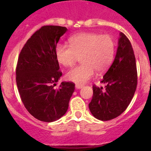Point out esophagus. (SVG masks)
<instances>
[{
	"mask_svg": "<svg viewBox=\"0 0 151 151\" xmlns=\"http://www.w3.org/2000/svg\"><path fill=\"white\" fill-rule=\"evenodd\" d=\"M82 87H83V85H78V84H76V89L82 88Z\"/></svg>",
	"mask_w": 151,
	"mask_h": 151,
	"instance_id": "1",
	"label": "esophagus"
}]
</instances>
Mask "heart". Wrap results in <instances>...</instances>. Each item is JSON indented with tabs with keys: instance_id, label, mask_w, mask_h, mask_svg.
I'll list each match as a JSON object with an SVG mask.
<instances>
[{
	"instance_id": "obj_1",
	"label": "heart",
	"mask_w": 151,
	"mask_h": 151,
	"mask_svg": "<svg viewBox=\"0 0 151 151\" xmlns=\"http://www.w3.org/2000/svg\"><path fill=\"white\" fill-rule=\"evenodd\" d=\"M115 42L109 35L80 33L69 38V46L58 44L55 47L56 60L64 66H73L81 56L82 64L69 69L66 79L83 85L97 73L107 70L113 60Z\"/></svg>"
}]
</instances>
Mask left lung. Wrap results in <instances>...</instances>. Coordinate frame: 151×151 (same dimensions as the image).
<instances>
[{
  "label": "left lung",
  "instance_id": "1",
  "mask_svg": "<svg viewBox=\"0 0 151 151\" xmlns=\"http://www.w3.org/2000/svg\"><path fill=\"white\" fill-rule=\"evenodd\" d=\"M101 82L105 84L104 88L93 85V97L88 106L96 119L107 121L116 118L126 110L138 83L134 50L122 32L119 34L115 59Z\"/></svg>",
  "mask_w": 151,
  "mask_h": 151
}]
</instances>
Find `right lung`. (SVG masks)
<instances>
[{
    "label": "right lung",
    "mask_w": 151,
    "mask_h": 151,
    "mask_svg": "<svg viewBox=\"0 0 151 151\" xmlns=\"http://www.w3.org/2000/svg\"><path fill=\"white\" fill-rule=\"evenodd\" d=\"M67 29L44 26L26 41L16 69V81L21 100L31 115L40 121L51 122L66 113L75 90L73 82H61L62 76L55 57V47Z\"/></svg>",
    "instance_id": "obj_1"
}]
</instances>
